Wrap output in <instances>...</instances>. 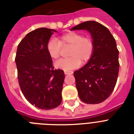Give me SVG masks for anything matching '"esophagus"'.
Listing matches in <instances>:
<instances>
[{"instance_id":"34e87169","label":"esophagus","mask_w":134,"mask_h":134,"mask_svg":"<svg viewBox=\"0 0 134 134\" xmlns=\"http://www.w3.org/2000/svg\"><path fill=\"white\" fill-rule=\"evenodd\" d=\"M73 73V72L72 71H67V70H65L64 71V74L65 75H72V74Z\"/></svg>"}]
</instances>
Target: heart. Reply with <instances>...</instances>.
<instances>
[{"label": "heart", "mask_w": 134, "mask_h": 134, "mask_svg": "<svg viewBox=\"0 0 134 134\" xmlns=\"http://www.w3.org/2000/svg\"><path fill=\"white\" fill-rule=\"evenodd\" d=\"M67 47H70L68 51L69 57L55 64L57 68L65 70L74 69L78 67L80 63L85 64L88 62L94 51V43L92 38L83 36L77 32H68L61 35L59 41L51 38L46 44L48 54L55 60L60 57L62 48Z\"/></svg>", "instance_id": "b5f03b06"}]
</instances>
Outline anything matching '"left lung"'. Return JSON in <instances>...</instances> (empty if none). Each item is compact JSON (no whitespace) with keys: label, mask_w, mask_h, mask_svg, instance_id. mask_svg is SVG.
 Masks as SVG:
<instances>
[{"label":"left lung","mask_w":134,"mask_h":134,"mask_svg":"<svg viewBox=\"0 0 134 134\" xmlns=\"http://www.w3.org/2000/svg\"><path fill=\"white\" fill-rule=\"evenodd\" d=\"M86 29L94 43V51L86 65L74 72L79 98L97 104L110 96L116 84L119 70V50L108 29L95 21H86L71 30Z\"/></svg>","instance_id":"1"}]
</instances>
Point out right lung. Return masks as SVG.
Returning a JSON list of instances; mask_svg holds the SVG:
<instances>
[{"label":"right lung","mask_w":134,"mask_h":134,"mask_svg":"<svg viewBox=\"0 0 134 134\" xmlns=\"http://www.w3.org/2000/svg\"><path fill=\"white\" fill-rule=\"evenodd\" d=\"M54 29L39 28L29 32L18 46L15 55L18 79L24 97L36 108L51 109L62 102L65 75L55 70L46 44Z\"/></svg>","instance_id":"obj_1"}]
</instances>
